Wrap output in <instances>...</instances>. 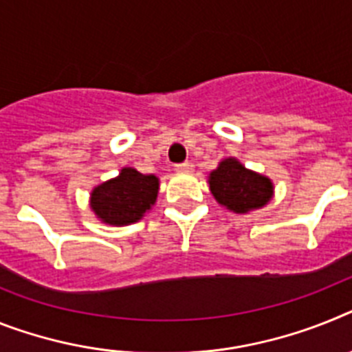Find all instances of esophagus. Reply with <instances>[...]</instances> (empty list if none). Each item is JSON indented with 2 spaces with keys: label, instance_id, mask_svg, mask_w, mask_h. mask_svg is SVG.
I'll use <instances>...</instances> for the list:
<instances>
[{
  "label": "esophagus",
  "instance_id": "34e87169",
  "mask_svg": "<svg viewBox=\"0 0 352 352\" xmlns=\"http://www.w3.org/2000/svg\"><path fill=\"white\" fill-rule=\"evenodd\" d=\"M175 170L177 171H193V162L184 161V162H181V164H175Z\"/></svg>",
  "mask_w": 352,
  "mask_h": 352
}]
</instances>
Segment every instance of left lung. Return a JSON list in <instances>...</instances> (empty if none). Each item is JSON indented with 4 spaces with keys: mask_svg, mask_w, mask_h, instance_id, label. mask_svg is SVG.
Masks as SVG:
<instances>
[{
    "mask_svg": "<svg viewBox=\"0 0 352 352\" xmlns=\"http://www.w3.org/2000/svg\"><path fill=\"white\" fill-rule=\"evenodd\" d=\"M209 190L218 204L243 214L267 206L274 195V184L268 177L247 170L238 159L229 157L209 173Z\"/></svg>",
    "mask_w": 352,
    "mask_h": 352,
    "instance_id": "left-lung-1",
    "label": "left lung"
}]
</instances>
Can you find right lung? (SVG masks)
<instances>
[{"instance_id":"1","label":"right lung","mask_w":352,"mask_h":352,"mask_svg":"<svg viewBox=\"0 0 352 352\" xmlns=\"http://www.w3.org/2000/svg\"><path fill=\"white\" fill-rule=\"evenodd\" d=\"M159 179L123 168L120 175L91 191V209L109 226H131L141 220L157 200Z\"/></svg>"}]
</instances>
